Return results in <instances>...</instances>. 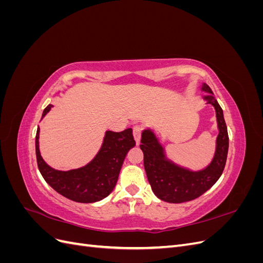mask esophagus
<instances>
[{
    "label": "esophagus",
    "instance_id": "obj_1",
    "mask_svg": "<svg viewBox=\"0 0 263 263\" xmlns=\"http://www.w3.org/2000/svg\"><path fill=\"white\" fill-rule=\"evenodd\" d=\"M141 132H142V127L140 125L134 126V137H135V140L137 141V144H139V141H140Z\"/></svg>",
    "mask_w": 263,
    "mask_h": 263
}]
</instances>
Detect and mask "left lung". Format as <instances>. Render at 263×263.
Masks as SVG:
<instances>
[{
    "mask_svg": "<svg viewBox=\"0 0 263 263\" xmlns=\"http://www.w3.org/2000/svg\"><path fill=\"white\" fill-rule=\"evenodd\" d=\"M202 90L208 92L204 100L216 110L219 134L216 151L212 162L201 171H190L165 158L163 148L153 130L141 134L140 149L144 153V165L148 181L154 193L162 201L183 203L192 201L211 189L224 171L228 154V132L222 109L213 97L211 87L203 83Z\"/></svg>",
    "mask_w": 263,
    "mask_h": 263,
    "instance_id": "1",
    "label": "left lung"
}]
</instances>
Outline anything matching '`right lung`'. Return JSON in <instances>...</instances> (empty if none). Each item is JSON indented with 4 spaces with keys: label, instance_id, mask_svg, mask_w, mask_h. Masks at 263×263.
<instances>
[{
    "label": "right lung",
    "instance_id": "right-lung-1",
    "mask_svg": "<svg viewBox=\"0 0 263 263\" xmlns=\"http://www.w3.org/2000/svg\"><path fill=\"white\" fill-rule=\"evenodd\" d=\"M52 107L44 109L43 117ZM39 127L36 133V158L38 169L48 184L65 197L79 203H94L103 200L114 190L119 171L128 150L136 145L133 129L105 133L103 145L93 160L82 168L59 171L47 164L39 151Z\"/></svg>",
    "mask_w": 263,
    "mask_h": 263
}]
</instances>
